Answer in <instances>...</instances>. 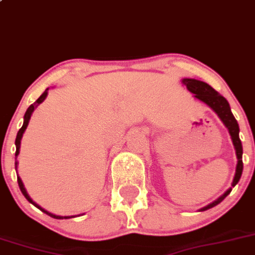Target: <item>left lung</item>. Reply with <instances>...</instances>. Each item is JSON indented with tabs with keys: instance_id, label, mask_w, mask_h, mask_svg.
<instances>
[{
	"instance_id": "left-lung-1",
	"label": "left lung",
	"mask_w": 255,
	"mask_h": 255,
	"mask_svg": "<svg viewBox=\"0 0 255 255\" xmlns=\"http://www.w3.org/2000/svg\"><path fill=\"white\" fill-rule=\"evenodd\" d=\"M182 83L187 87V90L189 91L190 93H193L194 97L198 98V100L202 101L203 103H206V105L208 106V107H211L212 110L217 113V116L221 118V121L227 127L229 134H231L232 142H233L234 148H236L237 159H238L236 167V174H234L233 182H232V187L229 188L227 192H224V194H222L219 198H217L216 201L209 203L208 206L199 209V212H204L207 211V209L213 208L217 204L221 203V202L231 193L232 188L239 182V179H241L242 177V172H243V159H242V155H243V147H242V142L241 139H239L238 122H237L233 113H232L228 101H227L223 96L219 95V93L217 92L213 87H211L208 83L203 82V81L194 80V78H183Z\"/></svg>"
}]
</instances>
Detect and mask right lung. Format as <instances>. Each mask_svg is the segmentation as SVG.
I'll use <instances>...</instances> for the list:
<instances>
[{"label":"right lung","instance_id":"right-lung-1","mask_svg":"<svg viewBox=\"0 0 255 255\" xmlns=\"http://www.w3.org/2000/svg\"><path fill=\"white\" fill-rule=\"evenodd\" d=\"M48 90H49V88H47V90L44 91V92L42 93L41 96H39L38 100H37L36 102L33 103V105H31V106H29L28 108H27L26 113H24V117H23V126H22L21 129H19V130H18V133H17L16 142H14V144H16V159H17V155L19 154V148H21V139H22V135H23V133H24V130H26L27 126H28V122H29V120H31L32 113H33V111L36 110V108L38 107V106L41 105V103L43 102L44 100H46L47 95H48ZM14 165H16V168H17V165H18V162H17V160H16V162H14ZM17 182H18L19 189H21L22 194H23V196L26 197L27 201H28L29 203L33 204V206L36 207V208H38L39 211H42V212H43V213L48 214V216H49V217H52V218H56V219H70V218H75V217H78V216H65V217H63V216H57V214H53V213H51V212L46 211V209H43V208H42L41 206H38V204H37L36 202H34L33 199H32L31 197H29V194L27 193L26 188H24L23 182H22V179H21V178L18 177V175H17ZM80 216H81V214H80Z\"/></svg>","mask_w":255,"mask_h":255}]
</instances>
